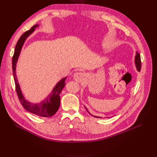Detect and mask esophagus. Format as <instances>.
<instances>
[{
  "instance_id": "1",
  "label": "esophagus",
  "mask_w": 157,
  "mask_h": 157,
  "mask_svg": "<svg viewBox=\"0 0 157 157\" xmlns=\"http://www.w3.org/2000/svg\"><path fill=\"white\" fill-rule=\"evenodd\" d=\"M73 79H74L76 82H82L83 81H84L86 75L84 73H81V72H76L73 74Z\"/></svg>"
}]
</instances>
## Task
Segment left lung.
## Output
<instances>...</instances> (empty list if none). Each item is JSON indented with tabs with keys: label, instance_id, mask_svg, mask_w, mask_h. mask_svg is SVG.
<instances>
[{
	"label": "left lung",
	"instance_id": "obj_1",
	"mask_svg": "<svg viewBox=\"0 0 157 157\" xmlns=\"http://www.w3.org/2000/svg\"><path fill=\"white\" fill-rule=\"evenodd\" d=\"M135 65H136V67L137 69V70L138 71H140L141 69V60H140V55L139 53H138L137 52H136V56H135ZM86 109L87 110V111L90 113V112L88 111L87 108L85 106ZM91 115V114H90ZM94 117H98V118H101V117H97V116H94Z\"/></svg>",
	"mask_w": 157,
	"mask_h": 157
}]
</instances>
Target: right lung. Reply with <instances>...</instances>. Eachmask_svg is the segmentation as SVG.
Returning <instances> with one entry per match:
<instances>
[{
  "instance_id": "right-lung-1",
  "label": "right lung",
  "mask_w": 157,
  "mask_h": 157,
  "mask_svg": "<svg viewBox=\"0 0 157 157\" xmlns=\"http://www.w3.org/2000/svg\"><path fill=\"white\" fill-rule=\"evenodd\" d=\"M38 26L39 25L38 24L34 25L29 30L25 32L19 39L15 46L14 55H13L12 60L13 73V76H14L16 91L17 93L19 101L21 102L23 107L27 110L28 111L34 113L35 115L40 117H50L54 115L59 108L60 102H61L60 94H61L63 88L65 86V79L67 77L61 79L59 82L56 83V84L53 88L52 91L50 92V94L47 96V97H46L42 102L40 103H34L29 102L28 100L25 99L21 91V87H20L19 84L18 83L17 78L16 75L17 63L23 46L24 44L26 39L35 31V29L38 27Z\"/></svg>"
}]
</instances>
